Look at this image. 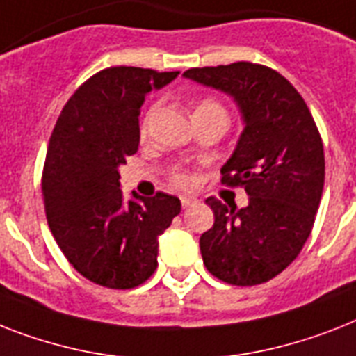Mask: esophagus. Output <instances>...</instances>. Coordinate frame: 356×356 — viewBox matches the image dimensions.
I'll return each instance as SVG.
<instances>
[{
	"instance_id": "34e87169",
	"label": "esophagus",
	"mask_w": 356,
	"mask_h": 356,
	"mask_svg": "<svg viewBox=\"0 0 356 356\" xmlns=\"http://www.w3.org/2000/svg\"><path fill=\"white\" fill-rule=\"evenodd\" d=\"M181 203H183V208H188L197 203V199L192 197V195H183V197H181Z\"/></svg>"
}]
</instances>
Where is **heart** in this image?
<instances>
[{
    "label": "heart",
    "instance_id": "1",
    "mask_svg": "<svg viewBox=\"0 0 356 356\" xmlns=\"http://www.w3.org/2000/svg\"><path fill=\"white\" fill-rule=\"evenodd\" d=\"M197 111H223L225 113V109L221 108L218 102H213V100H203V102L197 106V109H195V113ZM173 179H175V183L181 184V186H186V184H190V181H192L190 175L184 172H179Z\"/></svg>",
    "mask_w": 356,
    "mask_h": 356
}]
</instances>
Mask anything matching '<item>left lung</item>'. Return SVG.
Here are the masks:
<instances>
[{
	"instance_id": "8db88e82",
	"label": "left lung",
	"mask_w": 356,
	"mask_h": 356,
	"mask_svg": "<svg viewBox=\"0 0 356 356\" xmlns=\"http://www.w3.org/2000/svg\"><path fill=\"white\" fill-rule=\"evenodd\" d=\"M234 98L243 133L221 168L248 204L208 197L213 227L199 239L208 273L230 285H258L298 256L322 199L325 161L313 115L287 78L250 62L193 67L183 74Z\"/></svg>"
}]
</instances>
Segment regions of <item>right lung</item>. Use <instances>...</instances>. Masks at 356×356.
<instances>
[{"mask_svg":"<svg viewBox=\"0 0 356 356\" xmlns=\"http://www.w3.org/2000/svg\"><path fill=\"white\" fill-rule=\"evenodd\" d=\"M179 71L104 69L63 106L43 166V201L58 247L82 274L108 289H133L157 268L159 236L181 212L159 192L126 201L118 168L138 149V109Z\"/></svg>","mask_w":356,"mask_h":356,"instance_id":"add662e5","label":"right lung"}]
</instances>
